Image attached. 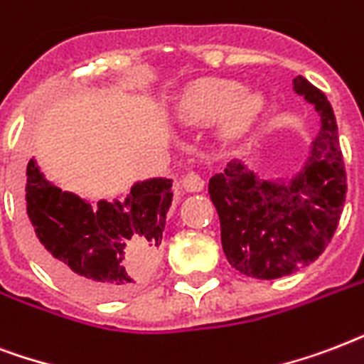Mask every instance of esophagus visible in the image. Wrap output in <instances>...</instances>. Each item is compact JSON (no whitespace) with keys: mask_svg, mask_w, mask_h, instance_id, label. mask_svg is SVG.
<instances>
[{"mask_svg":"<svg viewBox=\"0 0 364 364\" xmlns=\"http://www.w3.org/2000/svg\"><path fill=\"white\" fill-rule=\"evenodd\" d=\"M182 186H184L186 191H201L203 186H205V180L201 178V174L190 171V173H186L182 176Z\"/></svg>","mask_w":364,"mask_h":364,"instance_id":"obj_1","label":"esophagus"}]
</instances>
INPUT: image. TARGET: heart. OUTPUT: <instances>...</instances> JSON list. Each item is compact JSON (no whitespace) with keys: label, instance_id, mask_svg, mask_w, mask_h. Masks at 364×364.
<instances>
[{"label":"heart","instance_id":"1","mask_svg":"<svg viewBox=\"0 0 364 364\" xmlns=\"http://www.w3.org/2000/svg\"><path fill=\"white\" fill-rule=\"evenodd\" d=\"M262 98L255 92H241V85L228 80H201L186 91L178 115L186 123L214 119L230 106V125L241 129L258 112Z\"/></svg>","mask_w":364,"mask_h":364}]
</instances>
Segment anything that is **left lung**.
I'll use <instances>...</instances> for the list:
<instances>
[{"mask_svg": "<svg viewBox=\"0 0 364 364\" xmlns=\"http://www.w3.org/2000/svg\"><path fill=\"white\" fill-rule=\"evenodd\" d=\"M294 91L315 104L321 131L298 176L264 182L232 161L208 180L220 216L222 249L230 266L255 279H277L319 258L336 232L346 203V168L338 127L325 92L298 75Z\"/></svg>", "mask_w": 364, "mask_h": 364, "instance_id": "1", "label": "left lung"}]
</instances>
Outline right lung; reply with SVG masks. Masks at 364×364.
Wrapping results in <instances>:
<instances>
[{"label":"right lung","instance_id":"right-lung-1","mask_svg":"<svg viewBox=\"0 0 364 364\" xmlns=\"http://www.w3.org/2000/svg\"><path fill=\"white\" fill-rule=\"evenodd\" d=\"M173 180L132 186L125 203H98L58 190L33 159L26 168L24 214L33 255L66 289L95 300L131 294L159 264Z\"/></svg>","mask_w":364,"mask_h":364}]
</instances>
